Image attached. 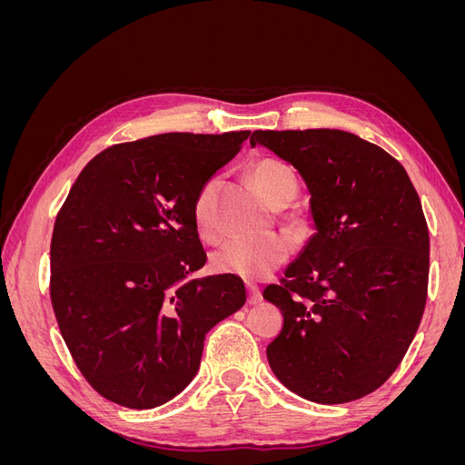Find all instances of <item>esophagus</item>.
<instances>
[{"mask_svg":"<svg viewBox=\"0 0 465 465\" xmlns=\"http://www.w3.org/2000/svg\"><path fill=\"white\" fill-rule=\"evenodd\" d=\"M246 291H248V304H258L262 301V291L256 285L246 283Z\"/></svg>","mask_w":465,"mask_h":465,"instance_id":"obj_1","label":"esophagus"}]
</instances>
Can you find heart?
Wrapping results in <instances>:
<instances>
[{
    "label": "heart",
    "mask_w": 465,
    "mask_h": 465,
    "mask_svg": "<svg viewBox=\"0 0 465 465\" xmlns=\"http://www.w3.org/2000/svg\"><path fill=\"white\" fill-rule=\"evenodd\" d=\"M250 176L262 198L273 207H283L292 202L299 192V178L292 166L279 159H258L250 168ZM215 193L217 178L205 182L193 202V224L200 236L207 241L219 238V227L215 221ZM292 252V244L285 234L272 232L262 238H234L219 248L211 265L219 273L236 275L250 281H258L275 272L285 263Z\"/></svg>",
    "instance_id": "1"
}]
</instances>
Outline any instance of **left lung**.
Segmentation results:
<instances>
[{
  "label": "left lung",
  "mask_w": 465,
  "mask_h": 465,
  "mask_svg": "<svg viewBox=\"0 0 465 465\" xmlns=\"http://www.w3.org/2000/svg\"><path fill=\"white\" fill-rule=\"evenodd\" d=\"M311 192L316 234L263 299L283 314L267 345L279 382L316 403H347L398 369L423 318L429 227L405 168L341 130H258Z\"/></svg>",
  "instance_id": "1"
}]
</instances>
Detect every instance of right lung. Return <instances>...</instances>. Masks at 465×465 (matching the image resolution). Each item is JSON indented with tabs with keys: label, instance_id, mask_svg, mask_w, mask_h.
<instances>
[{
	"label": "right lung",
	"instance_id": "right-lung-1",
	"mask_svg": "<svg viewBox=\"0 0 465 465\" xmlns=\"http://www.w3.org/2000/svg\"><path fill=\"white\" fill-rule=\"evenodd\" d=\"M250 132L161 134L98 153L54 223L50 299L77 369L130 410L173 400L200 369L205 333L246 302L205 265L193 202Z\"/></svg>",
	"mask_w": 465,
	"mask_h": 465
}]
</instances>
